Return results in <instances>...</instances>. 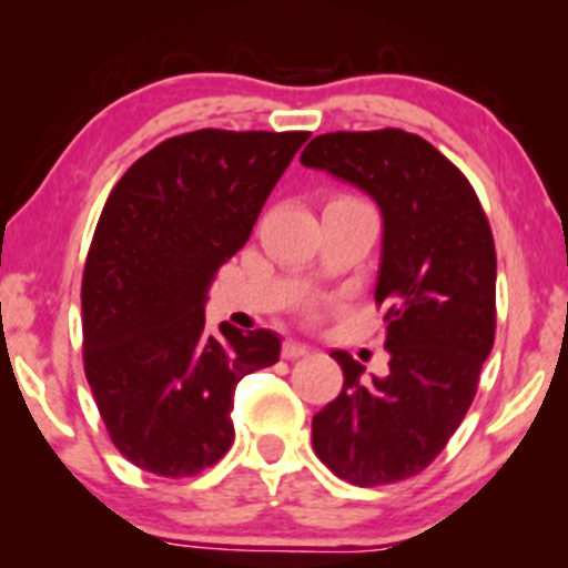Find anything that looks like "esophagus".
I'll return each mask as SVG.
<instances>
[{
	"instance_id": "34e87169",
	"label": "esophagus",
	"mask_w": 568,
	"mask_h": 568,
	"mask_svg": "<svg viewBox=\"0 0 568 568\" xmlns=\"http://www.w3.org/2000/svg\"><path fill=\"white\" fill-rule=\"evenodd\" d=\"M310 352H312L310 344L296 342V338H288V342L283 344V357H285V361H296V357L310 355Z\"/></svg>"
}]
</instances>
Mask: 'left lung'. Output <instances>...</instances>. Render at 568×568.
I'll use <instances>...</instances> for the list:
<instances>
[{
	"label": "left lung",
	"mask_w": 568,
	"mask_h": 568,
	"mask_svg": "<svg viewBox=\"0 0 568 568\" xmlns=\"http://www.w3.org/2000/svg\"><path fill=\"white\" fill-rule=\"evenodd\" d=\"M302 165L363 189L379 205L389 371L336 349L344 387L312 419L325 467L355 486L422 473L470 408L497 328V251L470 181L422 135L397 128L325 133Z\"/></svg>",
	"instance_id": "1"
}]
</instances>
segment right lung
Returning <instances> with one entry per match:
<instances>
[{"label":"right lung","mask_w":568,"mask_h":568,"mask_svg":"<svg viewBox=\"0 0 568 568\" xmlns=\"http://www.w3.org/2000/svg\"><path fill=\"white\" fill-rule=\"evenodd\" d=\"M310 133L194 130L116 181L82 275L84 376L116 452L186 478L230 452L234 387L275 366V331H205L213 277L251 237Z\"/></svg>","instance_id":"add662e5"}]
</instances>
